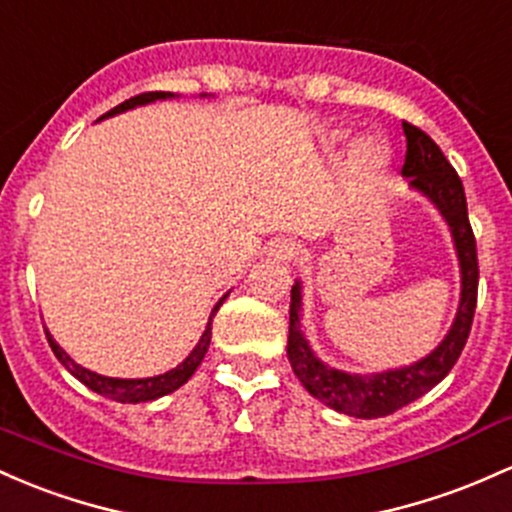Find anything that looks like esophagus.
Returning a JSON list of instances; mask_svg holds the SVG:
<instances>
[{"label":"esophagus","mask_w":512,"mask_h":512,"mask_svg":"<svg viewBox=\"0 0 512 512\" xmlns=\"http://www.w3.org/2000/svg\"><path fill=\"white\" fill-rule=\"evenodd\" d=\"M267 255L272 257L274 262H282V265H289L291 260H294L296 255H299V247H296V243H291V240H272L267 247Z\"/></svg>","instance_id":"obj_1"}]
</instances>
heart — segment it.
I'll return each mask as SVG.
<instances>
[{
    "label": "heart",
    "mask_w": 512,
    "mask_h": 512,
    "mask_svg": "<svg viewBox=\"0 0 512 512\" xmlns=\"http://www.w3.org/2000/svg\"><path fill=\"white\" fill-rule=\"evenodd\" d=\"M345 138V133L335 131L330 133V143H338ZM386 165V150L381 148V143L376 138H359L352 148V167L362 174H376L384 170Z\"/></svg>",
    "instance_id": "b5f03b06"
}]
</instances>
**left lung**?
<instances>
[{
    "mask_svg": "<svg viewBox=\"0 0 512 512\" xmlns=\"http://www.w3.org/2000/svg\"><path fill=\"white\" fill-rule=\"evenodd\" d=\"M403 136H406V162H403L401 174L408 179V189L425 196L445 218L459 262V282H462L459 306L440 345L425 357H420L418 362L406 364V367L374 374L342 372V369L325 364L313 352L311 342L306 340L301 330V279H296L291 286L289 342H286V357H289L291 369L299 376L303 389L313 398H318L320 403L338 413L364 420L396 413L398 408L413 403L415 398L428 393L432 386L440 384L452 372L459 355H462L466 338H469L476 308V289H479L476 240L469 226V213H466L462 179L428 133L411 126V123H403Z\"/></svg>",
    "mask_w": 512,
    "mask_h": 512,
    "instance_id": "left-lung-1",
    "label": "left lung"
}]
</instances>
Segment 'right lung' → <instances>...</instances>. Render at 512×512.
I'll return each instance as SVG.
<instances>
[{"instance_id": "add662e5", "label": "right lung", "mask_w": 512, "mask_h": 512, "mask_svg": "<svg viewBox=\"0 0 512 512\" xmlns=\"http://www.w3.org/2000/svg\"><path fill=\"white\" fill-rule=\"evenodd\" d=\"M179 94H172V92H148V94H138V97L123 101V104L116 106V109H111L109 114L101 116L99 121L109 119V116H116V114H123V111H131L136 109V106H145V104H153V101H162V99H177ZM201 97H211V94H201ZM230 294V291H228ZM228 294H223L221 299H218L216 306H213L211 316H209V323H206V330L201 333L199 342H196V347L192 352H189L187 359L184 362H179L177 367L170 369V372L165 374H157V376H145V379H116V376H104V374H97L92 372V369L82 367V364H77L75 359H72L63 347L58 345V342L53 340V335L46 330V338H48V345L50 350H53V355L58 357V362L63 364V367L70 372L75 379H80L87 389H92L94 393H99V396L104 398H111V401H119V403H148V401H155V398H162L167 396V393L177 391L179 386L187 384L189 379H192V374L196 372V367H199L201 362H204L206 352H209V345H211V320L216 316V311L221 308V303L228 299Z\"/></svg>"}]
</instances>
